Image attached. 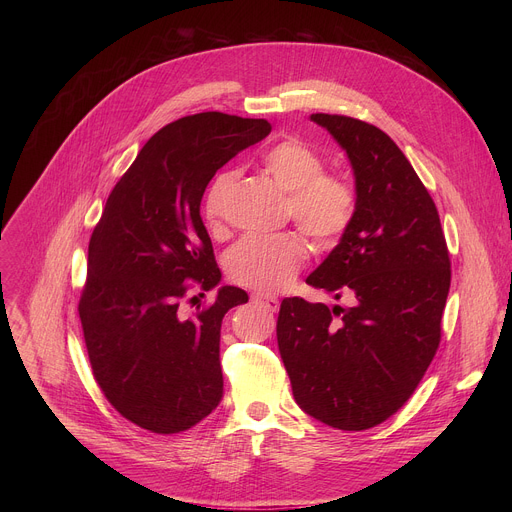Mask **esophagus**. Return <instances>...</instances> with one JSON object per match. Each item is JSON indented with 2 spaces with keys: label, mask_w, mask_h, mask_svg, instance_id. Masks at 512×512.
<instances>
[{
  "label": "esophagus",
  "mask_w": 512,
  "mask_h": 512,
  "mask_svg": "<svg viewBox=\"0 0 512 512\" xmlns=\"http://www.w3.org/2000/svg\"><path fill=\"white\" fill-rule=\"evenodd\" d=\"M253 302H255V304L265 306V308H267V310H271V312H277V310H279V300H277V298H273V296L255 294V296H253Z\"/></svg>",
  "instance_id": "esophagus-1"
}]
</instances>
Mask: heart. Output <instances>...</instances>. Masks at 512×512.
<instances>
[{
    "label": "heart",
    "mask_w": 512,
    "mask_h": 512,
    "mask_svg": "<svg viewBox=\"0 0 512 512\" xmlns=\"http://www.w3.org/2000/svg\"><path fill=\"white\" fill-rule=\"evenodd\" d=\"M263 172L287 192V212L318 245H332L348 229L354 214V192L338 176L322 174L320 156L298 139L273 143L261 154ZM231 174L214 180L204 200L208 223H218L231 188ZM306 257L304 241L296 233L273 237L249 235L225 259L233 281L265 291H277L296 277Z\"/></svg>",
    "instance_id": "1"
}]
</instances>
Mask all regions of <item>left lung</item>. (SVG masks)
<instances>
[{
	"instance_id": "8db88e82",
	"label": "left lung",
	"mask_w": 512,
	"mask_h": 512,
	"mask_svg": "<svg viewBox=\"0 0 512 512\" xmlns=\"http://www.w3.org/2000/svg\"><path fill=\"white\" fill-rule=\"evenodd\" d=\"M344 150L354 214L306 283L352 306L285 298L277 346L296 403L362 431L411 397L440 344L450 255L437 208L397 143L360 119L312 113Z\"/></svg>"
}]
</instances>
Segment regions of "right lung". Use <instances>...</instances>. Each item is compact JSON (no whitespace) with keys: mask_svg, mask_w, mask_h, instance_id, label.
Here are the masks:
<instances>
[{"mask_svg":"<svg viewBox=\"0 0 512 512\" xmlns=\"http://www.w3.org/2000/svg\"><path fill=\"white\" fill-rule=\"evenodd\" d=\"M271 131L267 119L218 111L182 117L143 145L107 198L89 243L79 316L93 375L135 425L178 433L223 399L221 326L247 304L235 285L186 316L188 281L223 279L200 218L202 194L233 156Z\"/></svg>","mask_w":512,"mask_h":512,"instance_id":"1","label":"right lung"}]
</instances>
